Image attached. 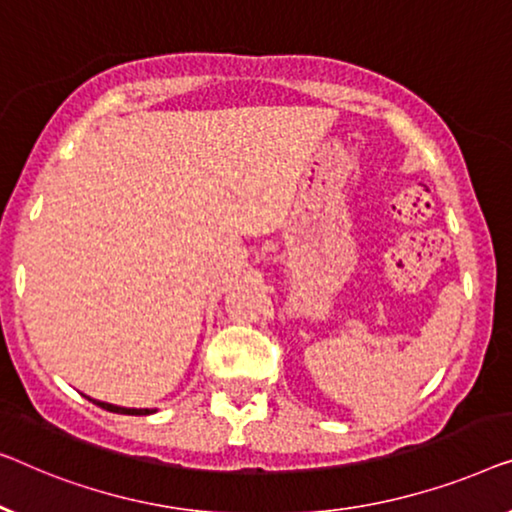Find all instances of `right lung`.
Masks as SVG:
<instances>
[{"label":"right lung","mask_w":512,"mask_h":512,"mask_svg":"<svg viewBox=\"0 0 512 512\" xmlns=\"http://www.w3.org/2000/svg\"><path fill=\"white\" fill-rule=\"evenodd\" d=\"M88 399H90V397H88ZM90 401L97 403L99 408L111 410V413H120V415H150V413H155V410H150V408H122V406H113V403L97 401V399H90Z\"/></svg>","instance_id":"1"}]
</instances>
